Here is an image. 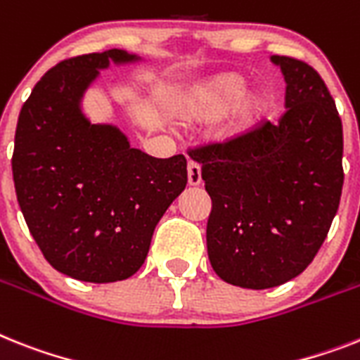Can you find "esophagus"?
Segmentation results:
<instances>
[{"mask_svg": "<svg viewBox=\"0 0 360 360\" xmlns=\"http://www.w3.org/2000/svg\"><path fill=\"white\" fill-rule=\"evenodd\" d=\"M188 185L198 186L201 185V166L195 161H188Z\"/></svg>", "mask_w": 360, "mask_h": 360, "instance_id": "34e87169", "label": "esophagus"}]
</instances>
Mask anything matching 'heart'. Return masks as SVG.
Segmentation results:
<instances>
[{"instance_id": "heart-1", "label": "heart", "mask_w": 360, "mask_h": 360, "mask_svg": "<svg viewBox=\"0 0 360 360\" xmlns=\"http://www.w3.org/2000/svg\"><path fill=\"white\" fill-rule=\"evenodd\" d=\"M247 80L238 72H223L199 84L186 95L181 105V115L188 122H212L226 113L231 102L238 98L237 104L229 111L225 135L240 139L252 134L267 113V101L258 91H245Z\"/></svg>"}]
</instances>
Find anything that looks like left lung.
Returning <instances> with one entry per match:
<instances>
[{"mask_svg":"<svg viewBox=\"0 0 360 360\" xmlns=\"http://www.w3.org/2000/svg\"><path fill=\"white\" fill-rule=\"evenodd\" d=\"M285 108L276 124L190 148L212 199L207 249L226 283L282 285L313 262L342 194V122L324 80L309 63L276 56Z\"/></svg>","mask_w":360,"mask_h":360,"instance_id":"left-lung-1","label":"left lung"}]
</instances>
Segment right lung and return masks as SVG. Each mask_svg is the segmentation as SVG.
<instances>
[{
	"instance_id": "1",
	"label": "right lung",
	"mask_w": 360,
	"mask_h": 360,
	"mask_svg": "<svg viewBox=\"0 0 360 360\" xmlns=\"http://www.w3.org/2000/svg\"><path fill=\"white\" fill-rule=\"evenodd\" d=\"M110 60L137 56L110 49L45 72L21 108L12 153L18 203L41 255L93 283L137 273L155 225L188 181L185 155H148L80 113V96Z\"/></svg>"
}]
</instances>
